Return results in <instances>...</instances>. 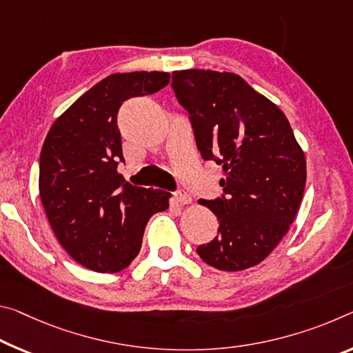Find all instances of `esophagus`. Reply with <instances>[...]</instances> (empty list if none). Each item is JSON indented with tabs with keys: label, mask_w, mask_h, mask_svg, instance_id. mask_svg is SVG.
<instances>
[{
	"label": "esophagus",
	"mask_w": 353,
	"mask_h": 353,
	"mask_svg": "<svg viewBox=\"0 0 353 353\" xmlns=\"http://www.w3.org/2000/svg\"><path fill=\"white\" fill-rule=\"evenodd\" d=\"M174 199H176V203H179L181 205L192 204V196H190V194L185 193V192H177V193H174Z\"/></svg>",
	"instance_id": "esophagus-1"
}]
</instances>
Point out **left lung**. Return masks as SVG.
I'll use <instances>...</instances> for the list:
<instances>
[{
	"mask_svg": "<svg viewBox=\"0 0 353 353\" xmlns=\"http://www.w3.org/2000/svg\"><path fill=\"white\" fill-rule=\"evenodd\" d=\"M204 160L221 165L223 198L199 199L214 212L218 236L196 248L225 272L254 267L275 250L299 214L306 159L286 114L232 72H172Z\"/></svg>",
	"mask_w": 353,
	"mask_h": 353,
	"instance_id": "8db88e82",
	"label": "left lung"
}]
</instances>
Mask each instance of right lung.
I'll list each match as a JSON object with an SVG mask.
<instances>
[{
	"mask_svg": "<svg viewBox=\"0 0 353 353\" xmlns=\"http://www.w3.org/2000/svg\"><path fill=\"white\" fill-rule=\"evenodd\" d=\"M168 72H125L99 81L53 122L39 161V193L58 242L89 270L116 273L139 253L144 228L170 207L163 190L133 187L124 161L117 111L122 102L160 91Z\"/></svg>",
	"mask_w": 353,
	"mask_h": 353,
	"instance_id": "add662e5",
	"label": "right lung"
}]
</instances>
